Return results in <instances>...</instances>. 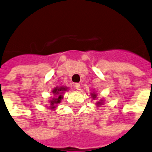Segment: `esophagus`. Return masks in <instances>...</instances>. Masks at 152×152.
I'll use <instances>...</instances> for the list:
<instances>
[{
    "instance_id": "obj_1",
    "label": "esophagus",
    "mask_w": 152,
    "mask_h": 152,
    "mask_svg": "<svg viewBox=\"0 0 152 152\" xmlns=\"http://www.w3.org/2000/svg\"><path fill=\"white\" fill-rule=\"evenodd\" d=\"M74 88H75L76 90H80V84H74Z\"/></svg>"
}]
</instances>
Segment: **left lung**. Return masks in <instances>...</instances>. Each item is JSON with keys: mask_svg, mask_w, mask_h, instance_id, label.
Returning a JSON list of instances; mask_svg holds the SVG:
<instances>
[{"mask_svg": "<svg viewBox=\"0 0 152 152\" xmlns=\"http://www.w3.org/2000/svg\"><path fill=\"white\" fill-rule=\"evenodd\" d=\"M91 96H92L93 99H96V95L95 94V93H91ZM101 104H102V102H98V103H97V105H101Z\"/></svg>", "mask_w": 152, "mask_h": 152, "instance_id": "obj_1", "label": "left lung"}]
</instances>
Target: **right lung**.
Instances as JSON below:
<instances>
[{
    "label": "right lung",
    "mask_w": 152,
    "mask_h": 152,
    "mask_svg": "<svg viewBox=\"0 0 152 152\" xmlns=\"http://www.w3.org/2000/svg\"><path fill=\"white\" fill-rule=\"evenodd\" d=\"M67 90V88H64V87H59V88H55L53 90V99H50V108L51 109H54L56 107V104H60L61 99H63V94L64 91Z\"/></svg>",
    "instance_id": "obj_1"
}]
</instances>
